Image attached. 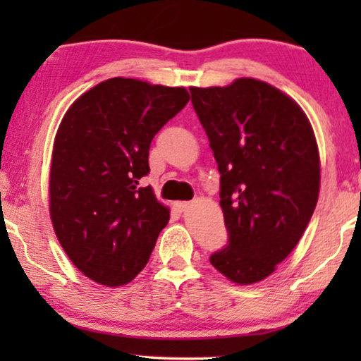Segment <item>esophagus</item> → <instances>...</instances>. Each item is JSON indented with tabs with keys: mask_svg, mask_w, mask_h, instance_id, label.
<instances>
[{
	"mask_svg": "<svg viewBox=\"0 0 361 361\" xmlns=\"http://www.w3.org/2000/svg\"><path fill=\"white\" fill-rule=\"evenodd\" d=\"M190 202H177L176 204V209L179 210V212H185V210H189L190 209Z\"/></svg>",
	"mask_w": 361,
	"mask_h": 361,
	"instance_id": "esophagus-1",
	"label": "esophagus"
}]
</instances>
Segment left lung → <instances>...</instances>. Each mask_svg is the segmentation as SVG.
<instances>
[{
  "label": "left lung",
  "instance_id": "1",
  "mask_svg": "<svg viewBox=\"0 0 361 361\" xmlns=\"http://www.w3.org/2000/svg\"><path fill=\"white\" fill-rule=\"evenodd\" d=\"M189 90L219 164L228 231L210 263L236 284L258 283L295 248L317 205L312 126L293 98L255 78Z\"/></svg>",
  "mask_w": 361,
  "mask_h": 361
}]
</instances>
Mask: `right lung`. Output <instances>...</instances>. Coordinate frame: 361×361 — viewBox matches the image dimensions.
Returning <instances> with one entry per match:
<instances>
[{
  "mask_svg": "<svg viewBox=\"0 0 361 361\" xmlns=\"http://www.w3.org/2000/svg\"><path fill=\"white\" fill-rule=\"evenodd\" d=\"M184 87L115 77L68 108L54 141L49 210L59 243L87 278L128 284L154 250L169 209L151 187L156 133L189 102Z\"/></svg>",
  "mask_w": 361,
  "mask_h": 361,
  "instance_id": "1",
  "label": "right lung"
}]
</instances>
